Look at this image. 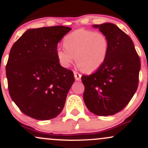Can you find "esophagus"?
I'll return each mask as SVG.
<instances>
[{
    "instance_id": "obj_1",
    "label": "esophagus",
    "mask_w": 148,
    "mask_h": 148,
    "mask_svg": "<svg viewBox=\"0 0 148 148\" xmlns=\"http://www.w3.org/2000/svg\"><path fill=\"white\" fill-rule=\"evenodd\" d=\"M74 77H75V79L77 81H80L81 80V77H82V74L78 73L77 71H74Z\"/></svg>"
}]
</instances>
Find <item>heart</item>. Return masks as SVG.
Segmentation results:
<instances>
[{
    "mask_svg": "<svg viewBox=\"0 0 148 148\" xmlns=\"http://www.w3.org/2000/svg\"><path fill=\"white\" fill-rule=\"evenodd\" d=\"M64 47H58L56 56L60 64L67 68L75 60L78 66L92 72L101 66L108 56L109 42L103 33L77 29L64 37Z\"/></svg>",
    "mask_w": 148,
    "mask_h": 148,
    "instance_id": "b5f03b06",
    "label": "heart"
}]
</instances>
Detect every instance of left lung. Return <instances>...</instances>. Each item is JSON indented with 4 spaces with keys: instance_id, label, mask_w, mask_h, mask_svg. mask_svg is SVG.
Instances as JSON below:
<instances>
[{
    "instance_id": "8db88e82",
    "label": "left lung",
    "mask_w": 148,
    "mask_h": 148,
    "mask_svg": "<svg viewBox=\"0 0 148 148\" xmlns=\"http://www.w3.org/2000/svg\"><path fill=\"white\" fill-rule=\"evenodd\" d=\"M93 27L107 36L109 50L98 70L82 77L83 98L89 111L106 116L122 110L133 98L138 85L140 61L131 38L117 26L104 23Z\"/></svg>"
}]
</instances>
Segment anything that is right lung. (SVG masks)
<instances>
[{
    "mask_svg": "<svg viewBox=\"0 0 148 148\" xmlns=\"http://www.w3.org/2000/svg\"><path fill=\"white\" fill-rule=\"evenodd\" d=\"M71 29L64 26L28 29L11 48L5 68L10 95L33 119H53L64 108L74 77L60 65L56 50Z\"/></svg>",
    "mask_w": 148,
    "mask_h": 148,
    "instance_id": "obj_1",
    "label": "right lung"
}]
</instances>
